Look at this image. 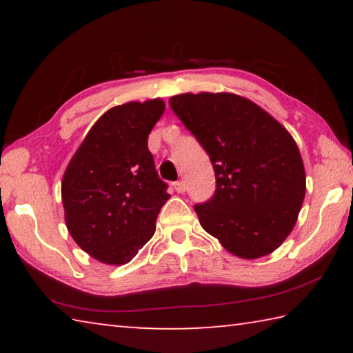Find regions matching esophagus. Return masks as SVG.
<instances>
[{"mask_svg":"<svg viewBox=\"0 0 353 353\" xmlns=\"http://www.w3.org/2000/svg\"><path fill=\"white\" fill-rule=\"evenodd\" d=\"M174 190L177 191V193H185V190H187V187H185V182H174Z\"/></svg>","mask_w":353,"mask_h":353,"instance_id":"esophagus-1","label":"esophagus"}]
</instances>
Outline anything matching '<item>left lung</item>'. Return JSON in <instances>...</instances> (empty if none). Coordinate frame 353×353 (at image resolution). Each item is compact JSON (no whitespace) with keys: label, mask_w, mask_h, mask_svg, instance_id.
Wrapping results in <instances>:
<instances>
[{"label":"left lung","mask_w":353,"mask_h":353,"mask_svg":"<svg viewBox=\"0 0 353 353\" xmlns=\"http://www.w3.org/2000/svg\"><path fill=\"white\" fill-rule=\"evenodd\" d=\"M170 105L212 160L216 191L196 205L221 246L255 260L282 246L305 198V168L288 130L235 93H182Z\"/></svg>","instance_id":"8db88e82"}]
</instances>
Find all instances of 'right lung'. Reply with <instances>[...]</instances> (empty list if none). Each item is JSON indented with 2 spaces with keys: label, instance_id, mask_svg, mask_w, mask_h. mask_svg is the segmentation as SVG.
Here are the masks:
<instances>
[{
  "label": "right lung",
  "instance_id": "add662e5",
  "mask_svg": "<svg viewBox=\"0 0 353 353\" xmlns=\"http://www.w3.org/2000/svg\"><path fill=\"white\" fill-rule=\"evenodd\" d=\"M165 112L160 98L115 105L88 130L62 177L65 224L77 246L104 265H126L155 232L170 194L148 135Z\"/></svg>",
  "mask_w": 353,
  "mask_h": 353
}]
</instances>
